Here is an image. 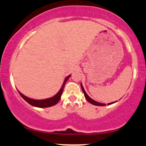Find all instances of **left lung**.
<instances>
[{
  "mask_svg": "<svg viewBox=\"0 0 146 146\" xmlns=\"http://www.w3.org/2000/svg\"><path fill=\"white\" fill-rule=\"evenodd\" d=\"M81 89H82V91H83V94H84V96H85V97H86V99H87V101H88V102H90V104H92L94 105V106H106V104H101V103H99V102H97V101H95L94 100L92 99L90 97V96H88V94H87V93L86 92V91H85L84 88H83V85L81 84ZM114 102H112V103H110V104H108V105H110V104H114Z\"/></svg>",
  "mask_w": 146,
  "mask_h": 146,
  "instance_id": "8db88e82",
  "label": "left lung"
}]
</instances>
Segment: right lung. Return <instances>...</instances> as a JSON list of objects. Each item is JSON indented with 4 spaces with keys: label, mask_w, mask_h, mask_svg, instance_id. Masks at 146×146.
Returning <instances> with one entry per match:
<instances>
[{
    "label": "right lung",
    "mask_w": 146,
    "mask_h": 146,
    "mask_svg": "<svg viewBox=\"0 0 146 146\" xmlns=\"http://www.w3.org/2000/svg\"><path fill=\"white\" fill-rule=\"evenodd\" d=\"M70 75H69L68 76H67L65 78L64 82L63 83V86H62L61 88L60 89L59 92L57 93L55 96H54L53 97L50 98V99H42V100H35V99H29V98L27 97V96H24L23 94H21V93L18 90L19 92V94L21 95V96L23 97L25 101H27L29 104L32 105V106H35V107H38V108H47V107H51V106H54L57 104V103L59 101V100L60 99V97H61L62 93H63V88H64L65 84L66 83L67 81L68 80V78H70Z\"/></svg>",
    "instance_id": "right-lung-1"
}]
</instances>
